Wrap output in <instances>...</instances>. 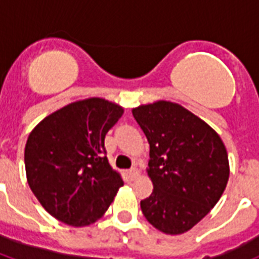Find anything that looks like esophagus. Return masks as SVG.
<instances>
[{
  "mask_svg": "<svg viewBox=\"0 0 259 259\" xmlns=\"http://www.w3.org/2000/svg\"><path fill=\"white\" fill-rule=\"evenodd\" d=\"M138 175H140V170H138L137 168H132V169H130L129 172H127V176H129L130 180H134V179H136V177H137Z\"/></svg>",
  "mask_w": 259,
  "mask_h": 259,
  "instance_id": "esophagus-1",
  "label": "esophagus"
}]
</instances>
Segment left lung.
<instances>
[{"label": "left lung", "mask_w": 259, "mask_h": 259, "mask_svg": "<svg viewBox=\"0 0 259 259\" xmlns=\"http://www.w3.org/2000/svg\"><path fill=\"white\" fill-rule=\"evenodd\" d=\"M149 142L148 176L153 192L141 200L146 221L180 235L215 207L229 181V154L221 136L201 118L170 101L132 110Z\"/></svg>", "instance_id": "left-lung-1"}]
</instances>
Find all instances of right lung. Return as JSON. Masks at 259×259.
I'll return each mask as SVG.
<instances>
[{
	"instance_id": "1",
	"label": "right lung",
	"mask_w": 259,
	"mask_h": 259,
	"mask_svg": "<svg viewBox=\"0 0 259 259\" xmlns=\"http://www.w3.org/2000/svg\"><path fill=\"white\" fill-rule=\"evenodd\" d=\"M122 114L123 107L114 102L87 98L51 113L29 133L26 181L58 221L86 227L113 203L123 181L105 156V137Z\"/></svg>"
}]
</instances>
